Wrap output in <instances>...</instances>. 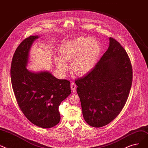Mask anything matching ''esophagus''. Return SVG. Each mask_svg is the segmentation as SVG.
I'll use <instances>...</instances> for the list:
<instances>
[{
    "label": "esophagus",
    "instance_id": "1",
    "mask_svg": "<svg viewBox=\"0 0 148 148\" xmlns=\"http://www.w3.org/2000/svg\"><path fill=\"white\" fill-rule=\"evenodd\" d=\"M70 88H71L72 91L74 93L76 90V85L74 82H72L71 85H70Z\"/></svg>",
    "mask_w": 148,
    "mask_h": 148
}]
</instances>
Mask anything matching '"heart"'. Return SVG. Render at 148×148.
<instances>
[{"instance_id": "heart-1", "label": "heart", "mask_w": 148, "mask_h": 148, "mask_svg": "<svg viewBox=\"0 0 148 148\" xmlns=\"http://www.w3.org/2000/svg\"><path fill=\"white\" fill-rule=\"evenodd\" d=\"M102 53L100 42L94 37H78L64 41L59 49L55 64L60 73L64 75L69 69L67 62H71L73 71L84 76L93 69Z\"/></svg>"}]
</instances>
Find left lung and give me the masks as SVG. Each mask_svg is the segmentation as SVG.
I'll return each instance as SVG.
<instances>
[{"label": "left lung", "instance_id": "obj_1", "mask_svg": "<svg viewBox=\"0 0 148 148\" xmlns=\"http://www.w3.org/2000/svg\"><path fill=\"white\" fill-rule=\"evenodd\" d=\"M109 40L107 51L93 69L75 81L84 120L95 128L108 124L120 113L132 85L127 53L115 39Z\"/></svg>", "mask_w": 148, "mask_h": 148}]
</instances>
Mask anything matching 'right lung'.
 I'll use <instances>...</instances> for the list:
<instances>
[{"instance_id": "1", "label": "right lung", "mask_w": 148, "mask_h": 148, "mask_svg": "<svg viewBox=\"0 0 148 148\" xmlns=\"http://www.w3.org/2000/svg\"><path fill=\"white\" fill-rule=\"evenodd\" d=\"M32 36L21 43L14 54L11 79L14 93L20 108L35 125L49 128L60 121L59 106L71 93L70 82L56 78L47 70L32 72L26 67L34 41Z\"/></svg>"}]
</instances>
